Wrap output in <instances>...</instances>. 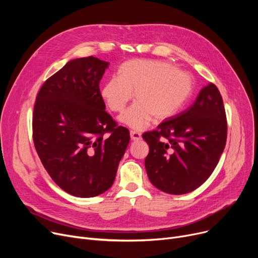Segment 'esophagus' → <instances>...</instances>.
Wrapping results in <instances>:
<instances>
[{
    "label": "esophagus",
    "instance_id": "1",
    "mask_svg": "<svg viewBox=\"0 0 258 258\" xmlns=\"http://www.w3.org/2000/svg\"><path fill=\"white\" fill-rule=\"evenodd\" d=\"M131 138L133 141H139L141 140V134L136 131H131Z\"/></svg>",
    "mask_w": 258,
    "mask_h": 258
}]
</instances>
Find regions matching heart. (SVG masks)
Instances as JSON below:
<instances>
[{"mask_svg": "<svg viewBox=\"0 0 258 258\" xmlns=\"http://www.w3.org/2000/svg\"><path fill=\"white\" fill-rule=\"evenodd\" d=\"M135 95V102L120 116L122 123L143 130L152 120L172 116L189 97L192 79L186 72L164 61L132 59L122 63L118 77L108 78L100 93L113 112L123 111Z\"/></svg>", "mask_w": 258, "mask_h": 258, "instance_id": "heart-1", "label": "heart"}]
</instances>
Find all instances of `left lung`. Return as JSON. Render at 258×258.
<instances>
[{
	"label": "left lung",
	"mask_w": 258,
	"mask_h": 258,
	"mask_svg": "<svg viewBox=\"0 0 258 258\" xmlns=\"http://www.w3.org/2000/svg\"><path fill=\"white\" fill-rule=\"evenodd\" d=\"M150 146L148 179L160 190L185 195L204 183L219 163L227 141V119L215 85L203 88L185 111L142 135Z\"/></svg>",
	"instance_id": "8db88e82"
}]
</instances>
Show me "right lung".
<instances>
[{
  "label": "right lung",
  "mask_w": 258,
  "mask_h": 258,
  "mask_svg": "<svg viewBox=\"0 0 258 258\" xmlns=\"http://www.w3.org/2000/svg\"><path fill=\"white\" fill-rule=\"evenodd\" d=\"M108 62L76 58L49 77L36 96L32 131L36 153L51 179L78 198L110 188L130 132L105 112L99 83Z\"/></svg>",
  "instance_id": "obj_1"
}]
</instances>
